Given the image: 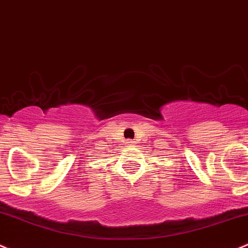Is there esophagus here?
<instances>
[{"mask_svg":"<svg viewBox=\"0 0 248 248\" xmlns=\"http://www.w3.org/2000/svg\"><path fill=\"white\" fill-rule=\"evenodd\" d=\"M127 143H128V145H132V144H133V141L129 140V141H127Z\"/></svg>","mask_w":248,"mask_h":248,"instance_id":"esophagus-1","label":"esophagus"}]
</instances>
